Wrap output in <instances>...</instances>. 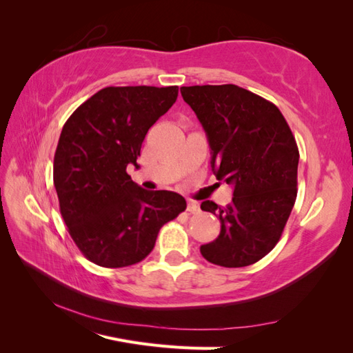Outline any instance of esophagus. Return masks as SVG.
<instances>
[{"label":"esophagus","instance_id":"esophagus-1","mask_svg":"<svg viewBox=\"0 0 353 353\" xmlns=\"http://www.w3.org/2000/svg\"><path fill=\"white\" fill-rule=\"evenodd\" d=\"M199 201H194V200H188V205H187V210L190 213H197L199 212Z\"/></svg>","mask_w":353,"mask_h":353}]
</instances>
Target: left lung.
<instances>
[{
    "instance_id": "obj_1",
    "label": "left lung",
    "mask_w": 353,
    "mask_h": 353,
    "mask_svg": "<svg viewBox=\"0 0 353 353\" xmlns=\"http://www.w3.org/2000/svg\"><path fill=\"white\" fill-rule=\"evenodd\" d=\"M181 94L208 135L213 174L234 188L225 208L201 203L221 232L200 253L225 268L252 265L279 243L296 201L299 150L290 126L275 104L237 85H194Z\"/></svg>"
}]
</instances>
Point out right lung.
Returning a JSON list of instances; mask_svg holds the SVG:
<instances>
[{"instance_id":"1","label":"right lung","mask_w":353,"mask_h":353,"mask_svg":"<svg viewBox=\"0 0 353 353\" xmlns=\"http://www.w3.org/2000/svg\"><path fill=\"white\" fill-rule=\"evenodd\" d=\"M178 97V87H108L72 113L54 154L60 213L85 258L104 268L141 262L166 222L187 208L174 191H147L126 168L147 131Z\"/></svg>"}]
</instances>
